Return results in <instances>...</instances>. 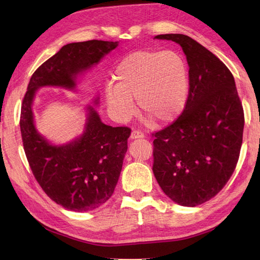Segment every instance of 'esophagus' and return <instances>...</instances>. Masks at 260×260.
<instances>
[{"label": "esophagus", "instance_id": "obj_1", "mask_svg": "<svg viewBox=\"0 0 260 260\" xmlns=\"http://www.w3.org/2000/svg\"><path fill=\"white\" fill-rule=\"evenodd\" d=\"M144 138V133H142L141 131H137V130H133L131 132V136L130 139L131 140H137V139H143Z\"/></svg>", "mask_w": 260, "mask_h": 260}]
</instances>
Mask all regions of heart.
Returning a JSON list of instances; mask_svg holds the SVG:
<instances>
[{
	"label": "heart",
	"mask_w": 260,
	"mask_h": 260,
	"mask_svg": "<svg viewBox=\"0 0 260 260\" xmlns=\"http://www.w3.org/2000/svg\"><path fill=\"white\" fill-rule=\"evenodd\" d=\"M115 84L105 88L106 103L121 120L135 112L137 99L141 113L155 122L177 118L186 104L188 68L174 51H139L125 56L117 66Z\"/></svg>",
	"instance_id": "heart-1"
}]
</instances>
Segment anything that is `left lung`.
<instances>
[{
	"instance_id": "obj_1",
	"label": "left lung",
	"mask_w": 260,
	"mask_h": 260,
	"mask_svg": "<svg viewBox=\"0 0 260 260\" xmlns=\"http://www.w3.org/2000/svg\"><path fill=\"white\" fill-rule=\"evenodd\" d=\"M155 39L182 48L190 90L183 113L154 135L153 172L171 201L194 207L221 191L237 167L243 106L231 72L216 55L185 35Z\"/></svg>"
}]
</instances>
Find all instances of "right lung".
Masks as SVG:
<instances>
[{"instance_id":"add662e5","label":"right lung","mask_w":260,"mask_h":260,"mask_svg":"<svg viewBox=\"0 0 260 260\" xmlns=\"http://www.w3.org/2000/svg\"><path fill=\"white\" fill-rule=\"evenodd\" d=\"M119 42L90 40L69 43L39 67L31 77L21 104L20 131L30 168L58 205L77 212L99 208L114 193L128 149L131 130L102 122L95 106L86 105L83 131L67 143L54 144L36 127L34 102L44 86L77 91L78 78L100 64Z\"/></svg>"}]
</instances>
